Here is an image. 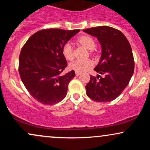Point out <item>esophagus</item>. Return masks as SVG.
Wrapping results in <instances>:
<instances>
[{"label": "esophagus", "instance_id": "34e87169", "mask_svg": "<svg viewBox=\"0 0 150 150\" xmlns=\"http://www.w3.org/2000/svg\"><path fill=\"white\" fill-rule=\"evenodd\" d=\"M80 73H79V72H75V75H76V76H79V75H80Z\"/></svg>", "mask_w": 150, "mask_h": 150}]
</instances>
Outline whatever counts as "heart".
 <instances>
[{"instance_id":"heart-1","label":"heart","mask_w":150,"mask_h":150,"mask_svg":"<svg viewBox=\"0 0 150 150\" xmlns=\"http://www.w3.org/2000/svg\"><path fill=\"white\" fill-rule=\"evenodd\" d=\"M77 42L81 46L85 49L89 50V52L92 53L95 48L96 43L94 39L89 36L84 35L77 39ZM62 54L67 61H72L74 58V49L70 43H66L62 47ZM94 63L91 60H85V61H75L72 62L69 64L70 70H75V72H85L86 70L90 69L93 66Z\"/></svg>"}]
</instances>
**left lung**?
Returning <instances> with one entry per match:
<instances>
[{"instance_id": "left-lung-1", "label": "left lung", "mask_w": 150, "mask_h": 150, "mask_svg": "<svg viewBox=\"0 0 150 150\" xmlns=\"http://www.w3.org/2000/svg\"><path fill=\"white\" fill-rule=\"evenodd\" d=\"M83 31L97 37L101 44V58L94 70L104 75H90L85 87L86 94L98 102L114 100L128 85L134 73L135 63L130 43L120 31L111 27L101 26Z\"/></svg>"}]
</instances>
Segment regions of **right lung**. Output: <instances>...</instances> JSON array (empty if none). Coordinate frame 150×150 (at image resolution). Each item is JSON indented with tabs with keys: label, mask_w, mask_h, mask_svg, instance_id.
Masks as SVG:
<instances>
[{
	"label": "right lung",
	"mask_w": 150,
	"mask_h": 150,
	"mask_svg": "<svg viewBox=\"0 0 150 150\" xmlns=\"http://www.w3.org/2000/svg\"><path fill=\"white\" fill-rule=\"evenodd\" d=\"M79 30L46 29L29 38L19 57L20 78L32 97L44 105H53L63 100L74 70L62 72L67 67L62 47Z\"/></svg>",
	"instance_id": "1"
}]
</instances>
